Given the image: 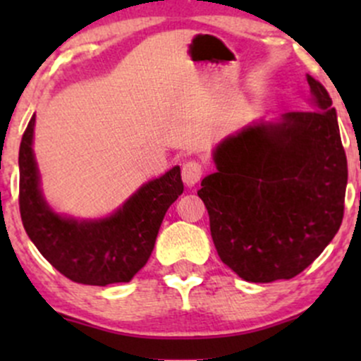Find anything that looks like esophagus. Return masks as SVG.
Returning <instances> with one entry per match:
<instances>
[{
	"label": "esophagus",
	"mask_w": 361,
	"mask_h": 361,
	"mask_svg": "<svg viewBox=\"0 0 361 361\" xmlns=\"http://www.w3.org/2000/svg\"><path fill=\"white\" fill-rule=\"evenodd\" d=\"M181 176H183V181L186 185L193 186L204 176V166L198 161H186L183 164V169H181Z\"/></svg>",
	"instance_id": "obj_1"
}]
</instances>
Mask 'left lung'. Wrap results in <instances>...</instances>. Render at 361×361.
I'll return each mask as SVG.
<instances>
[{
  "label": "left lung",
  "mask_w": 361,
  "mask_h": 361,
  "mask_svg": "<svg viewBox=\"0 0 361 361\" xmlns=\"http://www.w3.org/2000/svg\"><path fill=\"white\" fill-rule=\"evenodd\" d=\"M305 78L312 110L227 137L214 152L217 173L198 190L215 250L246 281L297 276L343 222L348 163L336 110L324 86Z\"/></svg>",
  "instance_id": "left-lung-1"
}]
</instances>
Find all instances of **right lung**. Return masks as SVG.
Returning a JSON list of instances; mask_svg holds the SVG:
<instances>
[{"label":"right lung","mask_w":361,"mask_h":361,"mask_svg":"<svg viewBox=\"0 0 361 361\" xmlns=\"http://www.w3.org/2000/svg\"><path fill=\"white\" fill-rule=\"evenodd\" d=\"M35 115L20 144V215L28 238L66 279L105 287L127 283L147 263L169 205L183 193L180 166L149 181L103 221L78 222L54 214L39 190L32 151Z\"/></svg>","instance_id":"right-lung-1"}]
</instances>
